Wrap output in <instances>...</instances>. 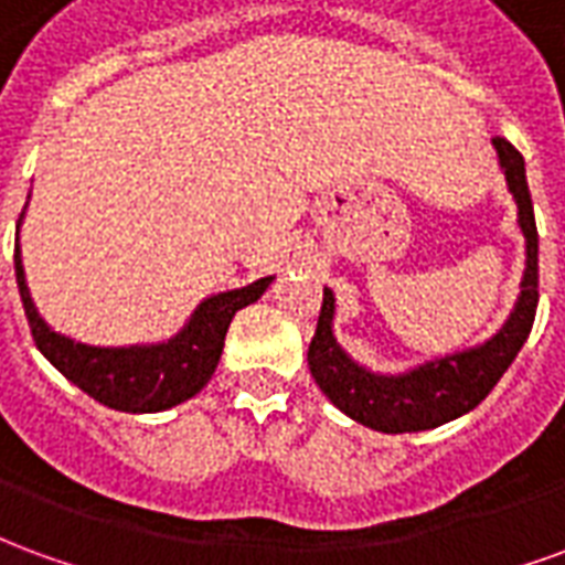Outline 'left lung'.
I'll use <instances>...</instances> for the list:
<instances>
[{
	"label": "left lung",
	"mask_w": 565,
	"mask_h": 565,
	"mask_svg": "<svg viewBox=\"0 0 565 565\" xmlns=\"http://www.w3.org/2000/svg\"><path fill=\"white\" fill-rule=\"evenodd\" d=\"M499 153V166L505 172L509 190L518 202V223L526 238V271L521 281V299L511 311L509 323L484 342L481 348L462 351V354L441 356L436 363L405 372V375H375L356 366L351 356L332 339V311L335 299L323 290L318 330L308 344V369L339 412L354 417L356 424L372 426L379 433H417L433 429L454 420V417L472 412L487 393L497 387L505 369L533 330L535 306H539V233H535V214L526 169H523L521 150L511 148L505 139H493Z\"/></svg>",
	"instance_id": "left-lung-1"
}]
</instances>
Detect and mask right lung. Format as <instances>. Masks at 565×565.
Segmentation results:
<instances>
[{
	"mask_svg": "<svg viewBox=\"0 0 565 565\" xmlns=\"http://www.w3.org/2000/svg\"><path fill=\"white\" fill-rule=\"evenodd\" d=\"M14 271L35 348L96 403L132 415L166 412L196 396L217 369L235 311L257 302L271 284V278H259L242 290L211 296L169 342L148 348H93L60 335L39 318L23 278L20 245L14 247Z\"/></svg>",
	"mask_w": 565,
	"mask_h": 565,
	"instance_id": "obj_1",
	"label": "right lung"
}]
</instances>
